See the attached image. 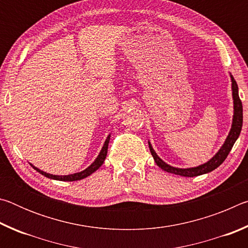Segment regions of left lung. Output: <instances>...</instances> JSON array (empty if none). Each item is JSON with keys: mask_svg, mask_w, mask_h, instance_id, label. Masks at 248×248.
Instances as JSON below:
<instances>
[{"mask_svg": "<svg viewBox=\"0 0 248 248\" xmlns=\"http://www.w3.org/2000/svg\"><path fill=\"white\" fill-rule=\"evenodd\" d=\"M231 82H232V97H233V119H232V125H231V130L226 137L224 143L222 144L220 150L213 155V156L209 159L208 162L203 163V164L195 166V167H187V169H178V167L170 166L165 163L163 159L158 156L155 152L152 144L149 141V148L151 151V154L154 158V162L156 163L158 167H161L163 170L167 171V173H171L175 175H180L184 177H195V176L203 175L210 173L213 170H216L217 167H219L222 163L224 162V159L228 156L230 151L232 150L235 141L237 140V138L240 137L242 125H243V106L242 102L238 96V87L237 84L235 82L233 75L230 73Z\"/></svg>", "mask_w": 248, "mask_h": 248, "instance_id": "obj_1", "label": "left lung"}]
</instances>
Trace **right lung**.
Wrapping results in <instances>:
<instances>
[{"mask_svg":"<svg viewBox=\"0 0 248 248\" xmlns=\"http://www.w3.org/2000/svg\"><path fill=\"white\" fill-rule=\"evenodd\" d=\"M109 139H110V133L108 134L106 140L104 142V145L102 150H100L99 154L97 155V157L95 158V161L92 163V164L82 171H78V173H74V174H70V175H52L49 173H46V171L39 170L38 167L33 166L31 163H29L32 166L33 170H36L38 173L41 175H44L45 177H48L50 179H54V180H61V182H75V180H81L83 178H86L87 176H90L94 173V171L97 170L100 166L103 165V163L106 158L107 155V150H108V143H109Z\"/></svg>","mask_w":248,"mask_h":248,"instance_id":"1","label":"right lung"}]
</instances>
